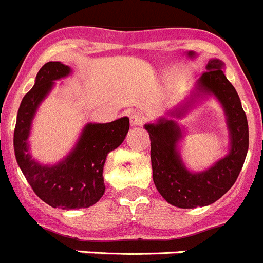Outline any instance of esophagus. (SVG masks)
<instances>
[{
	"label": "esophagus",
	"mask_w": 263,
	"mask_h": 263,
	"mask_svg": "<svg viewBox=\"0 0 263 263\" xmlns=\"http://www.w3.org/2000/svg\"><path fill=\"white\" fill-rule=\"evenodd\" d=\"M145 121V115L139 113V111H133V113L130 115V124H132V126H141V125H143Z\"/></svg>",
	"instance_id": "34e87169"
}]
</instances>
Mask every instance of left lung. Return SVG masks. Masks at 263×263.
Instances as JSON below:
<instances>
[{
  "label": "left lung",
  "instance_id": "8db88e82",
  "mask_svg": "<svg viewBox=\"0 0 263 263\" xmlns=\"http://www.w3.org/2000/svg\"><path fill=\"white\" fill-rule=\"evenodd\" d=\"M225 64L210 59L196 83L192 99L184 105L170 110L171 117H183L195 99L213 95L220 101L229 132V153L212 167L201 173H192L183 163L178 150L183 138L182 129L174 120L159 118L155 124H146L152 142L153 180L167 203L178 208H196L215 203L231 190L237 180L249 148V127L240 97L224 75Z\"/></svg>",
  "mask_w": 263,
  "mask_h": 263
}]
</instances>
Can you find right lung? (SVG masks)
<instances>
[{
  "instance_id": "1",
  "label": "right lung",
  "mask_w": 263,
  "mask_h": 263,
  "mask_svg": "<svg viewBox=\"0 0 263 263\" xmlns=\"http://www.w3.org/2000/svg\"><path fill=\"white\" fill-rule=\"evenodd\" d=\"M71 68L60 62H48L39 69L35 84L22 99L14 129V153L18 166L39 199L52 208L79 210L93 205L105 192L103 170L106 155L124 142L129 118L108 124H87L68 155L53 166L38 163L29 152L30 129L38 106Z\"/></svg>"
}]
</instances>
